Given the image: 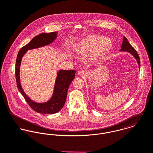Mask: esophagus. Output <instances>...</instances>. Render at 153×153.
<instances>
[{
    "mask_svg": "<svg viewBox=\"0 0 153 153\" xmlns=\"http://www.w3.org/2000/svg\"><path fill=\"white\" fill-rule=\"evenodd\" d=\"M77 74H78V75H79V76H82V77H84V76H85L86 75V74H87V71H86V70H84V69H81V70H79L78 71Z\"/></svg>",
    "mask_w": 153,
    "mask_h": 153,
    "instance_id": "1",
    "label": "esophagus"
}]
</instances>
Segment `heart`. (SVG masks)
Returning a JSON list of instances; mask_svg holds the SVG:
<instances>
[{
	"label": "heart",
	"instance_id": "b5f03b06",
	"mask_svg": "<svg viewBox=\"0 0 153 153\" xmlns=\"http://www.w3.org/2000/svg\"><path fill=\"white\" fill-rule=\"evenodd\" d=\"M110 46L111 41L108 38L91 35L83 39L76 47L75 51L80 54L91 53L92 59L98 60L109 49Z\"/></svg>",
	"mask_w": 153,
	"mask_h": 153
}]
</instances>
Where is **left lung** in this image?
<instances>
[{
  "label": "left lung",
  "instance_id": "8db88e82",
  "mask_svg": "<svg viewBox=\"0 0 153 153\" xmlns=\"http://www.w3.org/2000/svg\"><path fill=\"white\" fill-rule=\"evenodd\" d=\"M120 51H128V52L130 53L131 54H132L134 56V57L136 58L137 62L139 66V68H140V60L139 56H138L137 51L134 49V48L129 43V42H128V40L126 37H124L122 45H121V49Z\"/></svg>",
  "mask_w": 153,
  "mask_h": 153
}]
</instances>
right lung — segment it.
Instances as JSON below:
<instances>
[{
    "mask_svg": "<svg viewBox=\"0 0 153 153\" xmlns=\"http://www.w3.org/2000/svg\"><path fill=\"white\" fill-rule=\"evenodd\" d=\"M57 32L39 34L26 45L21 48L17 54L15 66V76L17 88L26 102L34 111L41 114H54L59 111L65 105L68 87L75 77L74 70H60L55 82L54 90L50 100L44 103H37L30 100L23 91L20 82L19 71L22 57L29 49H33L49 45L57 37Z\"/></svg>",
    "mask_w": 153,
    "mask_h": 153,
    "instance_id": "add662e5",
    "label": "right lung"
}]
</instances>
